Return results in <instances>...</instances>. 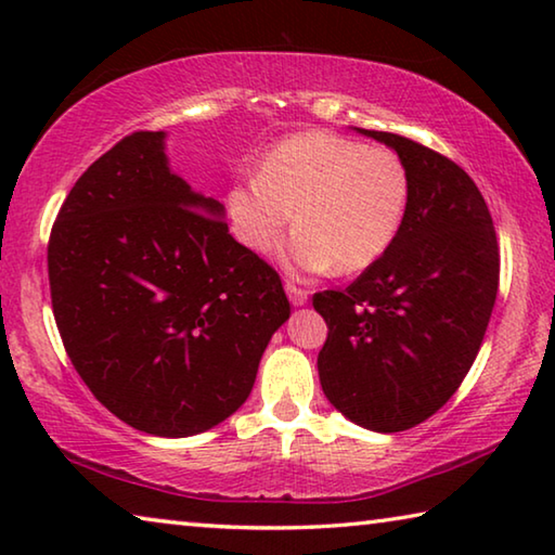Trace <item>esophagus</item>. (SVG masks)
I'll use <instances>...</instances> for the list:
<instances>
[{
	"label": "esophagus",
	"instance_id": "1",
	"mask_svg": "<svg viewBox=\"0 0 555 555\" xmlns=\"http://www.w3.org/2000/svg\"><path fill=\"white\" fill-rule=\"evenodd\" d=\"M286 294H288V300H291V304H294L296 308L308 304V291L298 288L296 284H291V281H286Z\"/></svg>",
	"mask_w": 555,
	"mask_h": 555
}]
</instances>
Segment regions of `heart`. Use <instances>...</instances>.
Instances as JSON below:
<instances>
[{
  "label": "heart",
  "instance_id": "1",
  "mask_svg": "<svg viewBox=\"0 0 555 555\" xmlns=\"http://www.w3.org/2000/svg\"><path fill=\"white\" fill-rule=\"evenodd\" d=\"M409 193V171L391 149L304 131L271 149L259 176L232 183L224 210L234 237L257 255L276 247L296 210L281 264L291 274H352L389 249Z\"/></svg>",
  "mask_w": 555,
  "mask_h": 555
}]
</instances>
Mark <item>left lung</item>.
<instances>
[{
    "label": "left lung",
    "mask_w": 555,
    "mask_h": 555,
    "mask_svg": "<svg viewBox=\"0 0 555 555\" xmlns=\"http://www.w3.org/2000/svg\"><path fill=\"white\" fill-rule=\"evenodd\" d=\"M357 131L397 152L411 193L389 249L345 291L313 296L327 323L318 374L345 418L397 434L434 416L473 367L500 286V247L463 168L406 137Z\"/></svg>",
    "instance_id": "8db88e82"
}]
</instances>
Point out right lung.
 <instances>
[{
    "instance_id": "1",
    "label": "right lung",
    "mask_w": 555,
    "mask_h": 555,
    "mask_svg": "<svg viewBox=\"0 0 555 555\" xmlns=\"http://www.w3.org/2000/svg\"><path fill=\"white\" fill-rule=\"evenodd\" d=\"M224 205L171 171L166 131H134L73 185L49 240L65 352L95 399L162 438L210 430L255 387L291 306L232 237Z\"/></svg>"
}]
</instances>
